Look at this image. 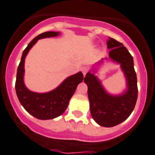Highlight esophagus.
Listing matches in <instances>:
<instances>
[{
    "label": "esophagus",
    "instance_id": "esophagus-1",
    "mask_svg": "<svg viewBox=\"0 0 155 155\" xmlns=\"http://www.w3.org/2000/svg\"><path fill=\"white\" fill-rule=\"evenodd\" d=\"M88 67H86V66H83L82 68H81V71H82L83 74H84V76H85V74H86V73L88 72Z\"/></svg>",
    "mask_w": 155,
    "mask_h": 155
}]
</instances>
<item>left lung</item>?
I'll return each instance as SVG.
<instances>
[{"label": "left lung", "mask_w": 155, "mask_h": 155, "mask_svg": "<svg viewBox=\"0 0 155 155\" xmlns=\"http://www.w3.org/2000/svg\"><path fill=\"white\" fill-rule=\"evenodd\" d=\"M107 45L110 49L109 58L120 64L124 74L126 90L120 95L109 94L97 77L91 72L87 73L84 81L88 86L90 112L93 120L101 126L111 127L124 122L131 115L137 101L138 87L133 57L127 49L122 43L110 37ZM102 62L103 59L99 62Z\"/></svg>", "instance_id": "left-lung-1"}]
</instances>
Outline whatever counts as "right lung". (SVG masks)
I'll return each instance as SVG.
<instances>
[{
	"mask_svg": "<svg viewBox=\"0 0 155 155\" xmlns=\"http://www.w3.org/2000/svg\"><path fill=\"white\" fill-rule=\"evenodd\" d=\"M58 35L59 32L58 31H47L34 38L23 51L17 68L15 88L18 99L29 114L39 120H51L61 116L67 108L77 86L84 78L82 73H77L65 79L55 89L44 93L30 91L24 85V61L31 48L39 39L54 37Z\"/></svg>",
	"mask_w": 155,
	"mask_h": 155,
	"instance_id": "add662e5",
	"label": "right lung"
}]
</instances>
